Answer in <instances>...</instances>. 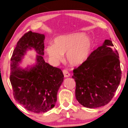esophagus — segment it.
<instances>
[{"label":"esophagus","mask_w":128,"mask_h":128,"mask_svg":"<svg viewBox=\"0 0 128 128\" xmlns=\"http://www.w3.org/2000/svg\"><path fill=\"white\" fill-rule=\"evenodd\" d=\"M62 72H63V74H64V77L65 78H68L70 76V73H69L67 70H63Z\"/></svg>","instance_id":"34e87169"}]
</instances>
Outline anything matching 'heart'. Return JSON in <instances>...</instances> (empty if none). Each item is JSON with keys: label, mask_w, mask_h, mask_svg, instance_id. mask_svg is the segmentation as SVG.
Instances as JSON below:
<instances>
[{"label": "heart", "mask_w": 128, "mask_h": 128, "mask_svg": "<svg viewBox=\"0 0 128 128\" xmlns=\"http://www.w3.org/2000/svg\"><path fill=\"white\" fill-rule=\"evenodd\" d=\"M92 44L91 40L85 34H70L60 36L54 40V45H49L46 52L54 62L61 61L63 54H66V59L73 66L83 64L92 52Z\"/></svg>", "instance_id": "1"}]
</instances>
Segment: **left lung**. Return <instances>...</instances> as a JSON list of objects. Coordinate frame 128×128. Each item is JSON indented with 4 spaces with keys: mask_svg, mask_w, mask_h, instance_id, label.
Returning <instances> with one entry per match:
<instances>
[{
    "mask_svg": "<svg viewBox=\"0 0 128 128\" xmlns=\"http://www.w3.org/2000/svg\"><path fill=\"white\" fill-rule=\"evenodd\" d=\"M111 40H106L73 70L75 96L84 106L94 108L106 105L114 96L122 77L118 54Z\"/></svg>",
    "mask_w": 128,
    "mask_h": 128,
    "instance_id": "obj_1",
    "label": "left lung"
}]
</instances>
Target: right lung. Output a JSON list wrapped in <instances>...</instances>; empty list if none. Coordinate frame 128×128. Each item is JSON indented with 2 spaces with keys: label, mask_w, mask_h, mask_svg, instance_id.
I'll return each instance as SVG.
<instances>
[{
  "label": "right lung",
  "mask_w": 128,
  "mask_h": 128,
  "mask_svg": "<svg viewBox=\"0 0 128 128\" xmlns=\"http://www.w3.org/2000/svg\"><path fill=\"white\" fill-rule=\"evenodd\" d=\"M45 36L29 31L18 40L11 58L10 82L14 98L29 111L46 112L55 106L57 92L64 80L59 68L46 62L44 55ZM34 48L37 56L34 66L23 69L18 66L28 50Z\"/></svg>",
  "instance_id": "right-lung-1"
}]
</instances>
